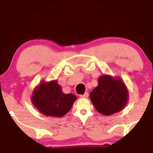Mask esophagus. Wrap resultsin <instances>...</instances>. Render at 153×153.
Masks as SVG:
<instances>
[{
	"mask_svg": "<svg viewBox=\"0 0 153 153\" xmlns=\"http://www.w3.org/2000/svg\"><path fill=\"white\" fill-rule=\"evenodd\" d=\"M88 93L86 92V93H85V94H84L83 95H81V96H80V97H82V98H88Z\"/></svg>",
	"mask_w": 153,
	"mask_h": 153,
	"instance_id": "34e87169",
	"label": "esophagus"
}]
</instances>
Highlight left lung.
<instances>
[{
  "instance_id": "8db88e82",
  "label": "left lung",
  "mask_w": 153,
  "mask_h": 153,
  "mask_svg": "<svg viewBox=\"0 0 153 153\" xmlns=\"http://www.w3.org/2000/svg\"><path fill=\"white\" fill-rule=\"evenodd\" d=\"M98 82L90 94L91 101L96 109L105 116L121 111L129 99V92L124 81L119 77L103 75L99 77Z\"/></svg>"
}]
</instances>
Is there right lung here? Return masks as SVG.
Masks as SVG:
<instances>
[{
	"label": "right lung",
	"instance_id": "1",
	"mask_svg": "<svg viewBox=\"0 0 153 153\" xmlns=\"http://www.w3.org/2000/svg\"><path fill=\"white\" fill-rule=\"evenodd\" d=\"M77 97L65 94L57 80L42 81L33 91L31 102L42 114L47 117H62L72 108Z\"/></svg>",
	"mask_w": 153,
	"mask_h": 153
}]
</instances>
